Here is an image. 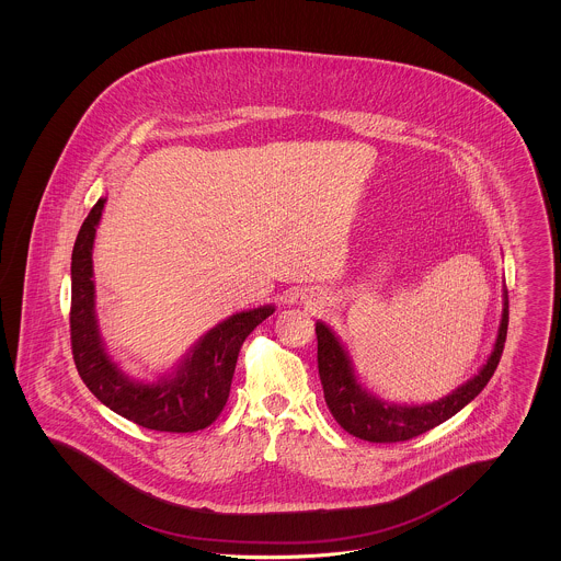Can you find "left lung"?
I'll return each mask as SVG.
<instances>
[{
	"mask_svg": "<svg viewBox=\"0 0 561 561\" xmlns=\"http://www.w3.org/2000/svg\"><path fill=\"white\" fill-rule=\"evenodd\" d=\"M508 298L507 288L503 290V316L496 334V343L480 368V373L469 378L465 385L454 389L442 400L408 405V403H391L378 400L370 393L353 370L347 348L343 347L341 339L334 334L330 325L323 321L316 323L318 334V368H320L323 398L336 419V423L351 435L374 442V444H393L405 442L421 433H427L444 421L453 419L467 403L476 400L481 389L488 385L496 370L505 341H507Z\"/></svg>",
	"mask_w": 561,
	"mask_h": 561,
	"instance_id": "8db88e82",
	"label": "left lung"
}]
</instances>
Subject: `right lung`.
Masks as SVG:
<instances>
[{
	"instance_id": "1",
	"label": "right lung",
	"mask_w": 561,
	"mask_h": 561,
	"mask_svg": "<svg viewBox=\"0 0 561 561\" xmlns=\"http://www.w3.org/2000/svg\"><path fill=\"white\" fill-rule=\"evenodd\" d=\"M107 197H101L81 225L71 254V348L85 387L115 414L136 425L168 433H193L213 425L222 412L245 336L275 307L233 313L208 330L170 374L156 382L136 380L107 353L96 320L92 248Z\"/></svg>"
}]
</instances>
